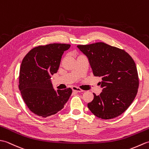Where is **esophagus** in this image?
<instances>
[{
	"label": "esophagus",
	"instance_id": "34e87169",
	"mask_svg": "<svg viewBox=\"0 0 149 149\" xmlns=\"http://www.w3.org/2000/svg\"><path fill=\"white\" fill-rule=\"evenodd\" d=\"M72 90L74 91H75V92H83V91H84V90H81V89H80V88L75 87V86L72 87Z\"/></svg>",
	"mask_w": 149,
	"mask_h": 149
}]
</instances>
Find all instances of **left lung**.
Returning a JSON list of instances; mask_svg holds the SVG:
<instances>
[{
	"label": "left lung",
	"mask_w": 149,
	"mask_h": 149,
	"mask_svg": "<svg viewBox=\"0 0 149 149\" xmlns=\"http://www.w3.org/2000/svg\"><path fill=\"white\" fill-rule=\"evenodd\" d=\"M77 47L86 56L95 76L102 77L99 84L102 91L99 95L93 93L88 108L102 119L122 115L138 92L139 79L134 60L125 50L103 42Z\"/></svg>",
	"instance_id": "left-lung-1"
}]
</instances>
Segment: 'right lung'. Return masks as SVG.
Masks as SVG:
<instances>
[{
	"label": "right lung",
	"instance_id": "right-lung-1",
	"mask_svg": "<svg viewBox=\"0 0 149 149\" xmlns=\"http://www.w3.org/2000/svg\"><path fill=\"white\" fill-rule=\"evenodd\" d=\"M70 45L51 43L31 50L22 60L19 90L28 108L46 118L61 110L72 93L71 88L56 91L52 75L58 72L63 54Z\"/></svg>",
	"mask_w": 149,
	"mask_h": 149
}]
</instances>
